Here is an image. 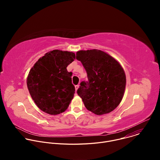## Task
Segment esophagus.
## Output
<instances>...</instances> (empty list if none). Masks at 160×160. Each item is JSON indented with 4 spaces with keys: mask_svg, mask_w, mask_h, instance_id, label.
<instances>
[{
    "mask_svg": "<svg viewBox=\"0 0 160 160\" xmlns=\"http://www.w3.org/2000/svg\"><path fill=\"white\" fill-rule=\"evenodd\" d=\"M75 87V90H77V89H78V87H79V85H76Z\"/></svg>",
    "mask_w": 160,
    "mask_h": 160,
    "instance_id": "obj_1",
    "label": "esophagus"
}]
</instances>
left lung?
I'll return each instance as SVG.
<instances>
[{"instance_id": "8db88e82", "label": "left lung", "mask_w": 160, "mask_h": 160, "mask_svg": "<svg viewBox=\"0 0 160 160\" xmlns=\"http://www.w3.org/2000/svg\"><path fill=\"white\" fill-rule=\"evenodd\" d=\"M80 61L87 74L77 90L86 108L101 115L115 109L124 94L126 77L122 67L107 53L97 50L78 51Z\"/></svg>"}]
</instances>
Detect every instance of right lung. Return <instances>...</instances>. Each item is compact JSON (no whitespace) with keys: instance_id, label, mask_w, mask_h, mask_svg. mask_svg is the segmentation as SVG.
I'll list each match as a JSON object with an SVG mask.
<instances>
[{"instance_id":"1","label":"right lung","mask_w":160,"mask_h":160,"mask_svg":"<svg viewBox=\"0 0 160 160\" xmlns=\"http://www.w3.org/2000/svg\"><path fill=\"white\" fill-rule=\"evenodd\" d=\"M75 58L72 52L54 50L40 58L30 70L27 78L29 92L45 112L54 115L61 113L73 98L72 73L66 67Z\"/></svg>"}]
</instances>
